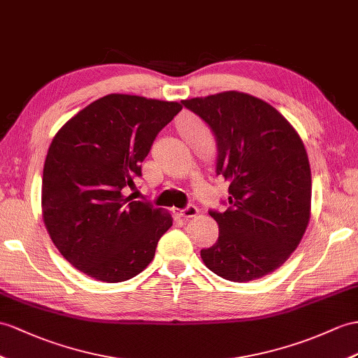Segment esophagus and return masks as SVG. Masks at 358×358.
<instances>
[{"label": "esophagus", "instance_id": "34e87169", "mask_svg": "<svg viewBox=\"0 0 358 358\" xmlns=\"http://www.w3.org/2000/svg\"><path fill=\"white\" fill-rule=\"evenodd\" d=\"M197 214H199V209L194 205H187L184 209H180L178 213V215L182 217V219H189V217H194Z\"/></svg>", "mask_w": 358, "mask_h": 358}]
</instances>
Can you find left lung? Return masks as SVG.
<instances>
[{
  "label": "left lung",
  "instance_id": "1",
  "mask_svg": "<svg viewBox=\"0 0 358 358\" xmlns=\"http://www.w3.org/2000/svg\"><path fill=\"white\" fill-rule=\"evenodd\" d=\"M215 138V174L229 182L228 209H209L215 245L200 250L215 275L248 282L282 266L310 220L311 171L299 135L280 112L228 91L182 101Z\"/></svg>",
  "mask_w": 358,
  "mask_h": 358
}]
</instances>
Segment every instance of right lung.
<instances>
[{"instance_id": "obj_1", "label": "right lung", "mask_w": 358, "mask_h": 358, "mask_svg": "<svg viewBox=\"0 0 358 358\" xmlns=\"http://www.w3.org/2000/svg\"><path fill=\"white\" fill-rule=\"evenodd\" d=\"M176 101L109 94L66 121L43 165L42 213L60 254L103 282L141 273L171 217L124 196L141 178L155 138L178 115Z\"/></svg>"}]
</instances>
